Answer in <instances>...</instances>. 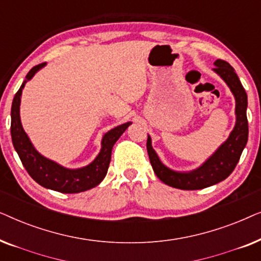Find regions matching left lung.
Masks as SVG:
<instances>
[{"label": "left lung", "instance_id": "1", "mask_svg": "<svg viewBox=\"0 0 261 261\" xmlns=\"http://www.w3.org/2000/svg\"><path fill=\"white\" fill-rule=\"evenodd\" d=\"M213 71L222 78L235 98V124L226 141L198 167L190 171H176L166 166L152 147V139L147 137V152L153 171L163 183L181 190H199L226 179L239 163L248 140L247 94L235 70L224 60L217 59Z\"/></svg>", "mask_w": 261, "mask_h": 261}]
</instances>
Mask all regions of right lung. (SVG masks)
Here are the masks:
<instances>
[{
	"label": "right lung",
	"instance_id": "1",
	"mask_svg": "<svg viewBox=\"0 0 261 261\" xmlns=\"http://www.w3.org/2000/svg\"><path fill=\"white\" fill-rule=\"evenodd\" d=\"M46 66V63L34 66L27 73L26 80L21 85L19 91L14 96L12 103V123H10V134L14 148L20 156L21 163L27 172L41 187L49 190H55L63 194H77L97 187L105 179L112 159V149L119 138L129 127L132 122H126L114 127L102 137L101 149L98 154L87 166L78 169H69L60 165L55 160L42 155L34 145L32 144L30 137L24 132L20 117L21 95L24 85L34 77V74Z\"/></svg>",
	"mask_w": 261,
	"mask_h": 261
}]
</instances>
